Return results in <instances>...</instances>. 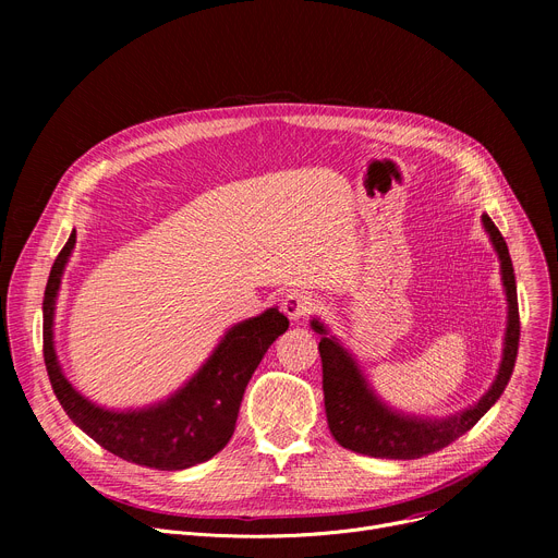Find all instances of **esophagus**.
I'll use <instances>...</instances> for the list:
<instances>
[{
	"instance_id": "esophagus-1",
	"label": "esophagus",
	"mask_w": 558,
	"mask_h": 558,
	"mask_svg": "<svg viewBox=\"0 0 558 558\" xmlns=\"http://www.w3.org/2000/svg\"><path fill=\"white\" fill-rule=\"evenodd\" d=\"M312 310H314V299L310 294H305V291H294V294L284 296V301H282V312L291 320L305 318Z\"/></svg>"
}]
</instances>
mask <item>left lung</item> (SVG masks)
I'll return each instance as SVG.
<instances>
[{
    "label": "left lung",
    "mask_w": 558,
    "mask_h": 558,
    "mask_svg": "<svg viewBox=\"0 0 558 558\" xmlns=\"http://www.w3.org/2000/svg\"><path fill=\"white\" fill-rule=\"evenodd\" d=\"M482 223L497 253V259H500L502 287L509 310L502 362L500 368H497L493 385L475 404L465 407L461 412L446 418H423L402 414L373 391L353 353H348L339 343V339L332 337L330 330L320 324L318 318H312V330L320 335L318 353L320 364H324V400L328 427L341 448L379 459H421L457 441V438L471 429L505 393L515 366L520 341L515 274L507 242L500 230L495 228L488 215H482Z\"/></svg>",
    "instance_id": "8db88e82"
}]
</instances>
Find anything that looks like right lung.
I'll return each instance as SVG.
<instances>
[{"label":"right lung","mask_w":558,"mask_h":558,"mask_svg":"<svg viewBox=\"0 0 558 558\" xmlns=\"http://www.w3.org/2000/svg\"><path fill=\"white\" fill-rule=\"evenodd\" d=\"M74 244L76 230L53 262L43 301L45 366L65 414L104 450L137 465L185 471L213 459L230 441L251 375L269 345L289 328L287 316L269 307L228 328L213 355L169 398L142 409H106L72 387L53 345L58 289Z\"/></svg>","instance_id":"obj_1"}]
</instances>
